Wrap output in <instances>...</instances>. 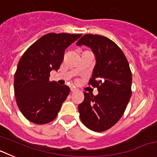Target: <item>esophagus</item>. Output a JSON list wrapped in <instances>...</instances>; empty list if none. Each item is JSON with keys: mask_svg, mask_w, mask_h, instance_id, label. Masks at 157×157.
Masks as SVG:
<instances>
[{"mask_svg": "<svg viewBox=\"0 0 157 157\" xmlns=\"http://www.w3.org/2000/svg\"><path fill=\"white\" fill-rule=\"evenodd\" d=\"M78 90L77 89H75V88H74V87H71V91L72 93H74V92H75V91H77Z\"/></svg>", "mask_w": 157, "mask_h": 157, "instance_id": "esophagus-1", "label": "esophagus"}]
</instances>
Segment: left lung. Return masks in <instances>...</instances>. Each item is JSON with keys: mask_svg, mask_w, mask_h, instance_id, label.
<instances>
[{"mask_svg": "<svg viewBox=\"0 0 157 157\" xmlns=\"http://www.w3.org/2000/svg\"><path fill=\"white\" fill-rule=\"evenodd\" d=\"M78 46L90 47L96 58L90 84L98 88L94 96L84 92L78 105L81 121L96 132L114 126L123 115L131 97L132 75L125 55L114 41L98 34H85Z\"/></svg>", "mask_w": 157, "mask_h": 157, "instance_id": "1", "label": "left lung"}]
</instances>
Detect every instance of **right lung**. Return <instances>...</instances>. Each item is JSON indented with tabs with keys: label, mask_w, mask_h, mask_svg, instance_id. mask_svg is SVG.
I'll return each instance as SVG.
<instances>
[{
	"label": "right lung",
	"mask_w": 157,
	"mask_h": 157,
	"mask_svg": "<svg viewBox=\"0 0 157 157\" xmlns=\"http://www.w3.org/2000/svg\"><path fill=\"white\" fill-rule=\"evenodd\" d=\"M81 36L47 34L30 45L19 59L14 91L19 110L29 121L45 124L56 117L70 88L49 81V73L59 68L65 49Z\"/></svg>",
	"instance_id": "add662e5"
}]
</instances>
